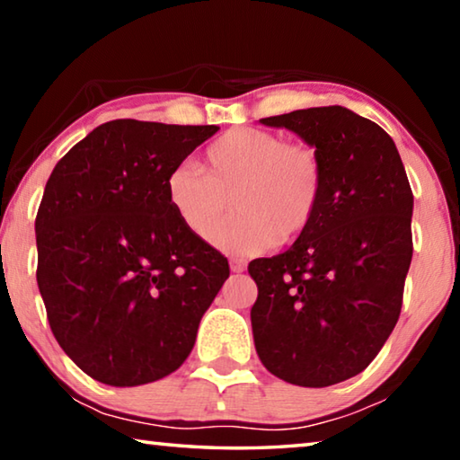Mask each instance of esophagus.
Here are the masks:
<instances>
[{
    "label": "esophagus",
    "instance_id": "obj_1",
    "mask_svg": "<svg viewBox=\"0 0 460 460\" xmlns=\"http://www.w3.org/2000/svg\"><path fill=\"white\" fill-rule=\"evenodd\" d=\"M229 266H231L233 274H241V271L245 270L247 263H245V260H241V258H233V260L229 261Z\"/></svg>",
    "mask_w": 460,
    "mask_h": 460
}]
</instances>
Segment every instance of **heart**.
<instances>
[{
  "label": "heart",
  "instance_id": "1",
  "mask_svg": "<svg viewBox=\"0 0 460 460\" xmlns=\"http://www.w3.org/2000/svg\"><path fill=\"white\" fill-rule=\"evenodd\" d=\"M323 194L324 170L313 147L255 128L231 129L211 144L207 172L182 162L166 181L178 221L235 255L300 239L316 221ZM229 198L238 211L219 224Z\"/></svg>",
  "mask_w": 460,
  "mask_h": 460
}]
</instances>
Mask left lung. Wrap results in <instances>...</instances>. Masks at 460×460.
Returning a JSON list of instances; mask_svg holds the SVG:
<instances>
[{"label": "left lung", "mask_w": 460, "mask_h": 460, "mask_svg": "<svg viewBox=\"0 0 460 460\" xmlns=\"http://www.w3.org/2000/svg\"><path fill=\"white\" fill-rule=\"evenodd\" d=\"M260 123L314 147L324 194L305 235L249 263L255 351L288 384H341L376 359L400 318L414 194L394 139L351 109H298Z\"/></svg>", "instance_id": "left-lung-1"}]
</instances>
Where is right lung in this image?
<instances>
[{"label":"right lung","instance_id":"right-lung-1","mask_svg":"<svg viewBox=\"0 0 460 460\" xmlns=\"http://www.w3.org/2000/svg\"><path fill=\"white\" fill-rule=\"evenodd\" d=\"M217 126L115 119L65 154L36 215L38 288L54 339L101 384L134 387L190 355L227 258L178 221L170 170Z\"/></svg>","mask_w":460,"mask_h":460}]
</instances>
